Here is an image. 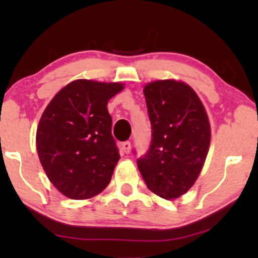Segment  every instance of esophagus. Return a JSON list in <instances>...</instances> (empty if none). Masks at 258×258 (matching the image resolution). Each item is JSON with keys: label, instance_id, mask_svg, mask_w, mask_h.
<instances>
[{"label": "esophagus", "instance_id": "1", "mask_svg": "<svg viewBox=\"0 0 258 258\" xmlns=\"http://www.w3.org/2000/svg\"><path fill=\"white\" fill-rule=\"evenodd\" d=\"M121 149L124 154H129L130 153V149H132V144H130V142H123L122 146H121Z\"/></svg>", "mask_w": 258, "mask_h": 258}]
</instances>
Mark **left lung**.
Masks as SVG:
<instances>
[{"label":"left lung","mask_w":258,"mask_h":258,"mask_svg":"<svg viewBox=\"0 0 258 258\" xmlns=\"http://www.w3.org/2000/svg\"><path fill=\"white\" fill-rule=\"evenodd\" d=\"M151 123V144L137 161L147 188L165 200L184 195L202 171L210 147V123L189 84L157 80L143 88Z\"/></svg>","instance_id":"obj_1"}]
</instances>
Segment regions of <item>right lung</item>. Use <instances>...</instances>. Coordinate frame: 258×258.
Returning <instances> with one entry per match:
<instances>
[{
    "label": "right lung",
    "mask_w": 258,
    "mask_h": 258,
    "mask_svg": "<svg viewBox=\"0 0 258 258\" xmlns=\"http://www.w3.org/2000/svg\"><path fill=\"white\" fill-rule=\"evenodd\" d=\"M123 89L121 82L75 80L44 109L37 155L49 181L68 199H91L110 182L119 154L107 104Z\"/></svg>",
    "instance_id": "add662e5"
}]
</instances>
